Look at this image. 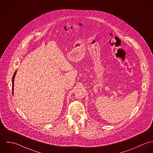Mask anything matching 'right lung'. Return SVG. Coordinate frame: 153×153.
<instances>
[{
	"label": "right lung",
	"mask_w": 153,
	"mask_h": 153,
	"mask_svg": "<svg viewBox=\"0 0 153 153\" xmlns=\"http://www.w3.org/2000/svg\"><path fill=\"white\" fill-rule=\"evenodd\" d=\"M16 73V71L15 72L13 75V77H12V94H13V82H14V78H15V74Z\"/></svg>",
	"instance_id": "1"
}]
</instances>
